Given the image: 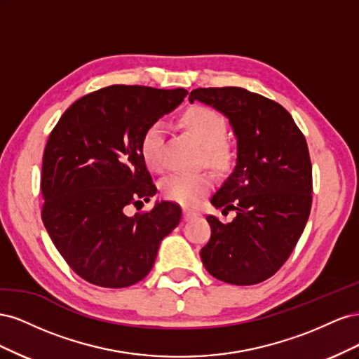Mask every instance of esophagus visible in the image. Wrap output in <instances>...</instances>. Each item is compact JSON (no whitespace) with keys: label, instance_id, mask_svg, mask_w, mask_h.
I'll return each mask as SVG.
<instances>
[{"label":"esophagus","instance_id":"esophagus-1","mask_svg":"<svg viewBox=\"0 0 359 359\" xmlns=\"http://www.w3.org/2000/svg\"><path fill=\"white\" fill-rule=\"evenodd\" d=\"M198 215H199L198 211H191V210H184V212H182L184 220H191V219H194V217H198Z\"/></svg>","mask_w":359,"mask_h":359}]
</instances>
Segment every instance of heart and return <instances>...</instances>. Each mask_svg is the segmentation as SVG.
I'll return each instance as SVG.
<instances>
[{"label": "heart", "instance_id": "1", "mask_svg": "<svg viewBox=\"0 0 359 359\" xmlns=\"http://www.w3.org/2000/svg\"><path fill=\"white\" fill-rule=\"evenodd\" d=\"M182 126L202 145L203 156L214 166H223L231 158V148L226 144L227 123L224 116L211 107L194 106L182 115ZM166 126L163 121L149 124L140 139V156L145 165L160 170L163 168V144ZM212 187V178L205 172L170 173L160 184L166 199L184 206H193Z\"/></svg>", "mask_w": 359, "mask_h": 359}]
</instances>
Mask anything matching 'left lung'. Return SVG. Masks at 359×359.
I'll return each mask as SVG.
<instances>
[{"label":"left lung","instance_id":"left-lung-1","mask_svg":"<svg viewBox=\"0 0 359 359\" xmlns=\"http://www.w3.org/2000/svg\"><path fill=\"white\" fill-rule=\"evenodd\" d=\"M189 100L229 118L238 144L236 165L211 198L222 214L236 215L229 223L206 215L211 238L201 248L202 264L224 283H260L283 266L309 220L307 140L283 106L240 86L196 88Z\"/></svg>","mask_w":359,"mask_h":359}]
</instances>
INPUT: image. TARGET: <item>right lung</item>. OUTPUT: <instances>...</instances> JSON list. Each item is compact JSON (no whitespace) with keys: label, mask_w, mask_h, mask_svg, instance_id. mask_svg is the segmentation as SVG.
I'll use <instances>...</instances> for the list:
<instances>
[{"label":"right lung","mask_w":359,"mask_h":359,"mask_svg":"<svg viewBox=\"0 0 359 359\" xmlns=\"http://www.w3.org/2000/svg\"><path fill=\"white\" fill-rule=\"evenodd\" d=\"M186 94L111 85L76 100L50 132L41 165V220L67 265L88 283H137L153 268L163 238L178 226L181 206L173 202L133 217L126 208L156 194L140 139Z\"/></svg>","instance_id":"1"}]
</instances>
